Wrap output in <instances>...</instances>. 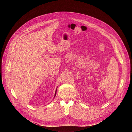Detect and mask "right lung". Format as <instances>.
Returning a JSON list of instances; mask_svg holds the SVG:
<instances>
[{
	"label": "right lung",
	"instance_id": "obj_1",
	"mask_svg": "<svg viewBox=\"0 0 132 132\" xmlns=\"http://www.w3.org/2000/svg\"><path fill=\"white\" fill-rule=\"evenodd\" d=\"M57 88H56V91H55V96H54V98H55V97L56 96V91H57Z\"/></svg>",
	"mask_w": 132,
	"mask_h": 132
}]
</instances>
